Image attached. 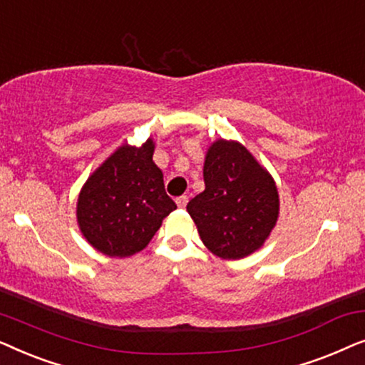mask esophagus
Segmentation results:
<instances>
[{
	"mask_svg": "<svg viewBox=\"0 0 365 365\" xmlns=\"http://www.w3.org/2000/svg\"><path fill=\"white\" fill-rule=\"evenodd\" d=\"M187 201H189V197H187V196H179V197L176 199V204H178L179 207H186Z\"/></svg>",
	"mask_w": 365,
	"mask_h": 365,
	"instance_id": "1",
	"label": "esophagus"
}]
</instances>
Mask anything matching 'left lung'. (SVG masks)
<instances>
[{
    "label": "left lung",
    "instance_id": "1",
    "mask_svg": "<svg viewBox=\"0 0 365 365\" xmlns=\"http://www.w3.org/2000/svg\"><path fill=\"white\" fill-rule=\"evenodd\" d=\"M206 189L187 202V212L209 251L242 259L266 242L279 217L276 182L237 141L217 139L204 161Z\"/></svg>",
    "mask_w": 365,
    "mask_h": 365
}]
</instances>
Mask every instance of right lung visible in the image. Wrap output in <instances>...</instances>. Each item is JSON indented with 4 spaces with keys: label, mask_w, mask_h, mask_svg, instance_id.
I'll return each instance as SVG.
<instances>
[{
    "label": "right lung",
    "mask_w": 365,
    "mask_h": 365,
    "mask_svg": "<svg viewBox=\"0 0 365 365\" xmlns=\"http://www.w3.org/2000/svg\"><path fill=\"white\" fill-rule=\"evenodd\" d=\"M154 143L123 144L84 182L76 217L83 236L109 257L143 251L176 202L164 191L163 171L153 161Z\"/></svg>",
    "instance_id": "1"
}]
</instances>
